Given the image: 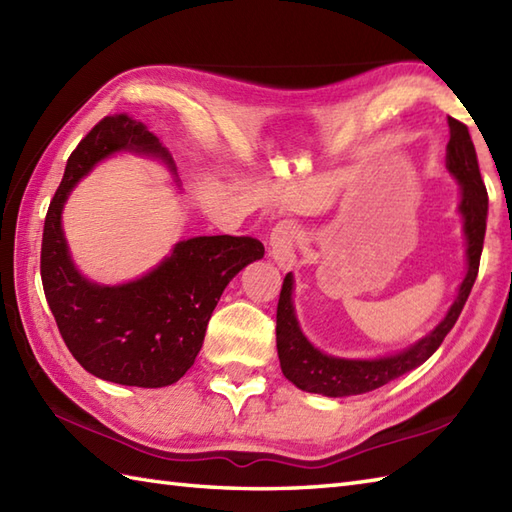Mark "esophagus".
Masks as SVG:
<instances>
[{
  "label": "esophagus",
  "instance_id": "34e87169",
  "mask_svg": "<svg viewBox=\"0 0 512 512\" xmlns=\"http://www.w3.org/2000/svg\"><path fill=\"white\" fill-rule=\"evenodd\" d=\"M297 237L299 228L295 222H279L270 233V255L279 268L290 270L297 264Z\"/></svg>",
  "mask_w": 512,
  "mask_h": 512
}]
</instances>
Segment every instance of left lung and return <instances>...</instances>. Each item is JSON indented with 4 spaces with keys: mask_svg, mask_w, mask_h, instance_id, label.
<instances>
[{
    "mask_svg": "<svg viewBox=\"0 0 512 512\" xmlns=\"http://www.w3.org/2000/svg\"><path fill=\"white\" fill-rule=\"evenodd\" d=\"M449 132L451 136L447 143V169L462 187L460 213L464 217L466 262H469V268H466V277L458 290V299L453 301L447 317L436 325V330L431 334L407 347L405 352L394 356L372 358V361L328 356L319 352L299 328L295 308H292V275L288 273L277 303V352L281 372H284L292 385H297L303 391H310V394H323L330 398L367 394V391L383 387L389 380L407 374L427 361L438 350L444 336L451 332L455 321H458L464 303L471 295L477 270H480V257L486 235L488 193L484 187L480 165H477V154L469 127L455 121V118H449Z\"/></svg>",
    "mask_w": 512,
    "mask_h": 512,
    "instance_id": "left-lung-1",
    "label": "left lung"
}]
</instances>
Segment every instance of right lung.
<instances>
[{
    "label": "right lung",
    "mask_w": 512,
    "mask_h": 512,
    "mask_svg": "<svg viewBox=\"0 0 512 512\" xmlns=\"http://www.w3.org/2000/svg\"><path fill=\"white\" fill-rule=\"evenodd\" d=\"M136 151L173 165L147 125L127 114L105 116L68 158L48 206L41 239V281L57 328L90 374L129 387H167L187 374L224 288L264 257L255 237L211 235L180 242L158 268L123 286H99L74 268L61 228L70 191L96 162Z\"/></svg>",
    "instance_id": "1"
}]
</instances>
